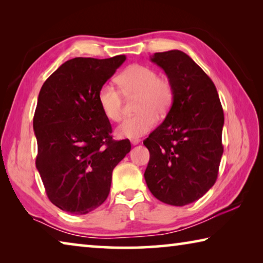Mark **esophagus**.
<instances>
[{"label":"esophagus","instance_id":"obj_1","mask_svg":"<svg viewBox=\"0 0 263 263\" xmlns=\"http://www.w3.org/2000/svg\"><path fill=\"white\" fill-rule=\"evenodd\" d=\"M140 141H141V140L138 139V138H133V139H131V144H132V145H138Z\"/></svg>","mask_w":263,"mask_h":263}]
</instances>
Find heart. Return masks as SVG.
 Instances as JSON below:
<instances>
[{"label":"heart","instance_id":"obj_1","mask_svg":"<svg viewBox=\"0 0 263 263\" xmlns=\"http://www.w3.org/2000/svg\"><path fill=\"white\" fill-rule=\"evenodd\" d=\"M117 81L121 89L112 83H104L100 88L97 100L105 117L111 122H118L122 117L123 94L137 96L138 112L119 124L117 133L121 137L138 138L146 135L157 125L158 116L164 117L174 103L175 90L171 80L159 77L157 70L148 66L132 65L119 74Z\"/></svg>","mask_w":263,"mask_h":263}]
</instances>
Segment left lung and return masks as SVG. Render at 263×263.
Returning a JSON list of instances; mask_svg holds the SVG:
<instances>
[{
    "label": "left lung",
    "instance_id": "obj_1",
    "mask_svg": "<svg viewBox=\"0 0 263 263\" xmlns=\"http://www.w3.org/2000/svg\"><path fill=\"white\" fill-rule=\"evenodd\" d=\"M174 86L172 109L144 140L149 151L145 181L155 198L183 206L215 184L224 147V111L216 86L184 52L154 53Z\"/></svg>",
    "mask_w": 263,
    "mask_h": 263
}]
</instances>
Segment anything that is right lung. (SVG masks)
Returning <instances> with one entry per match:
<instances>
[{"label": "right lung", "instance_id": "1", "mask_svg": "<svg viewBox=\"0 0 263 263\" xmlns=\"http://www.w3.org/2000/svg\"><path fill=\"white\" fill-rule=\"evenodd\" d=\"M125 59L74 58L39 91L33 117L35 167L48 199L62 211L86 215L103 204L114 168L131 151L128 139H112L97 100L101 86Z\"/></svg>", "mask_w": 263, "mask_h": 263}]
</instances>
